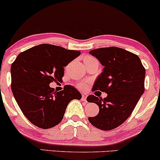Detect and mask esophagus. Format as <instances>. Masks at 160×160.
<instances>
[{
	"mask_svg": "<svg viewBox=\"0 0 160 160\" xmlns=\"http://www.w3.org/2000/svg\"><path fill=\"white\" fill-rule=\"evenodd\" d=\"M86 98H87V95L86 94H82V100L84 102H86Z\"/></svg>",
	"mask_w": 160,
	"mask_h": 160,
	"instance_id": "1",
	"label": "esophagus"
}]
</instances>
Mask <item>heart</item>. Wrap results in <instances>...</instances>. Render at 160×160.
I'll return each mask as SVG.
<instances>
[{
  "label": "heart",
  "instance_id": "1",
  "mask_svg": "<svg viewBox=\"0 0 160 160\" xmlns=\"http://www.w3.org/2000/svg\"><path fill=\"white\" fill-rule=\"evenodd\" d=\"M92 59H95L94 58H92V57H88V58H86L85 62L86 61H89V60H92ZM78 86L80 89H86V86H87V82L86 81H81L78 84Z\"/></svg>",
  "mask_w": 160,
  "mask_h": 160
}]
</instances>
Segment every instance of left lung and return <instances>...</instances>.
Returning <instances> with one entry per match:
<instances>
[{
    "mask_svg": "<svg viewBox=\"0 0 160 160\" xmlns=\"http://www.w3.org/2000/svg\"><path fill=\"white\" fill-rule=\"evenodd\" d=\"M89 54L104 66L92 90L104 92L108 96L87 97V102L99 108L98 114L88 120L99 129H113L127 120L144 93L145 69L137 55L122 48H99Z\"/></svg>",
    "mask_w": 160,
    "mask_h": 160,
    "instance_id": "8db88e82",
    "label": "left lung"
}]
</instances>
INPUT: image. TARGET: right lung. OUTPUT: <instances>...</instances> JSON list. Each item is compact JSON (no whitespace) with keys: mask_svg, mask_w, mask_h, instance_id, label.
Returning a JSON list of instances; mask_svg holds the SVG:
<instances>
[{"mask_svg":"<svg viewBox=\"0 0 160 160\" xmlns=\"http://www.w3.org/2000/svg\"><path fill=\"white\" fill-rule=\"evenodd\" d=\"M80 55L58 46L40 44L18 55L11 65V89L23 114L34 126L49 128L62 120L68 104L82 95L66 85L57 92L49 86L60 81L64 67Z\"/></svg>","mask_w":160,"mask_h":160,"instance_id":"add662e5","label":"right lung"}]
</instances>
